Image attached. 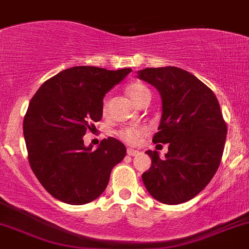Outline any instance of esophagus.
Returning a JSON list of instances; mask_svg holds the SVG:
<instances>
[{"label": "esophagus", "mask_w": 249, "mask_h": 249, "mask_svg": "<svg viewBox=\"0 0 249 249\" xmlns=\"http://www.w3.org/2000/svg\"><path fill=\"white\" fill-rule=\"evenodd\" d=\"M126 153H127V155H129V156H137L138 154H140V151L135 150V149H131V148H127Z\"/></svg>", "instance_id": "obj_1"}]
</instances>
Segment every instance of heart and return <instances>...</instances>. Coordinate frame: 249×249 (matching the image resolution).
<instances>
[{"instance_id": "heart-1", "label": "heart", "mask_w": 249, "mask_h": 249, "mask_svg": "<svg viewBox=\"0 0 249 249\" xmlns=\"http://www.w3.org/2000/svg\"><path fill=\"white\" fill-rule=\"evenodd\" d=\"M126 93L131 98L133 103L138 105V106L146 100H150V91L141 82L130 83L126 87ZM107 105H108V98L104 100V112H106ZM146 132H148V129L144 126H125L122 127L117 132V135L129 144H137Z\"/></svg>"}]
</instances>
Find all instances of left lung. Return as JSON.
Returning <instances> with one entry per match:
<instances>
[{"label":"left lung","mask_w":249,"mask_h":249,"mask_svg":"<svg viewBox=\"0 0 249 249\" xmlns=\"http://www.w3.org/2000/svg\"><path fill=\"white\" fill-rule=\"evenodd\" d=\"M138 78L159 90L162 116L154 143H168L163 159L145 151L151 167L142 174L148 192L175 205L195 198L218 169L227 124L213 91L195 75L177 67L145 68Z\"/></svg>","instance_id":"left-lung-1"}]
</instances>
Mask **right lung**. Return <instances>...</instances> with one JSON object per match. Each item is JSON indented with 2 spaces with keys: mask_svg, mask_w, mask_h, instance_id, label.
<instances>
[{
  "mask_svg": "<svg viewBox=\"0 0 249 249\" xmlns=\"http://www.w3.org/2000/svg\"><path fill=\"white\" fill-rule=\"evenodd\" d=\"M132 70L80 65L49 78L36 90L23 118L28 161L43 187L63 203L96 199L126 148L113 137L96 150L83 136L103 118L104 96Z\"/></svg>",
  "mask_w": 249,
  "mask_h": 249,
  "instance_id": "1",
  "label": "right lung"
}]
</instances>
